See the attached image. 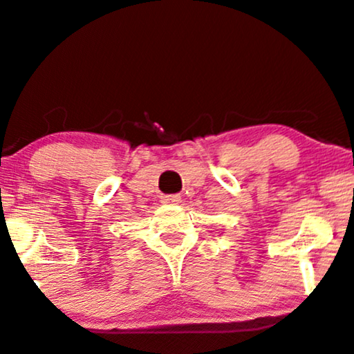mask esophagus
<instances>
[{"label":"esophagus","mask_w":354,"mask_h":354,"mask_svg":"<svg viewBox=\"0 0 354 354\" xmlns=\"http://www.w3.org/2000/svg\"><path fill=\"white\" fill-rule=\"evenodd\" d=\"M180 201H181V196L180 194L161 196V203H165V204H178Z\"/></svg>","instance_id":"esophagus-1"}]
</instances>
